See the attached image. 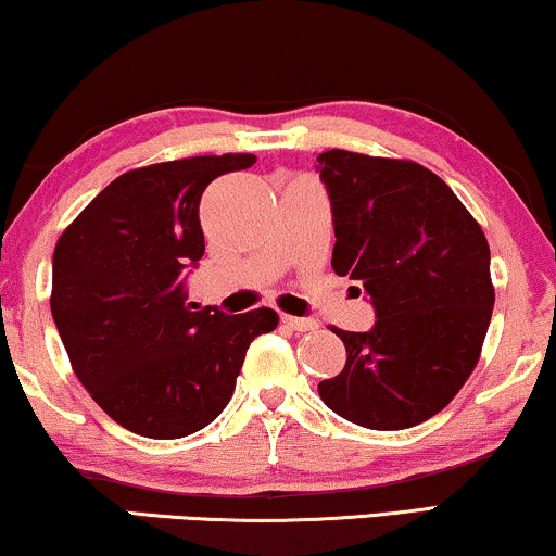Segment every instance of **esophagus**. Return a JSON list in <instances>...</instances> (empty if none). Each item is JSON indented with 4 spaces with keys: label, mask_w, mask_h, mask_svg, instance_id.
<instances>
[{
    "label": "esophagus",
    "mask_w": 556,
    "mask_h": 556,
    "mask_svg": "<svg viewBox=\"0 0 556 556\" xmlns=\"http://www.w3.org/2000/svg\"><path fill=\"white\" fill-rule=\"evenodd\" d=\"M280 321H283L288 329L291 331H316L318 329V321L314 318H299V316H280Z\"/></svg>",
    "instance_id": "34e87169"
}]
</instances>
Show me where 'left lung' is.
<instances>
[{"instance_id": "1", "label": "left lung", "mask_w": 556, "mask_h": 556, "mask_svg": "<svg viewBox=\"0 0 556 556\" xmlns=\"http://www.w3.org/2000/svg\"><path fill=\"white\" fill-rule=\"evenodd\" d=\"M316 172L337 235L331 268L362 283L377 318L369 331L333 329L346 364L318 394L362 428H413L458 394L481 356L493 311L489 242L420 164L331 149Z\"/></svg>"}]
</instances>
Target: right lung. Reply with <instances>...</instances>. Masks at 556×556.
<instances>
[{
	"mask_svg": "<svg viewBox=\"0 0 556 556\" xmlns=\"http://www.w3.org/2000/svg\"><path fill=\"white\" fill-rule=\"evenodd\" d=\"M253 164V154H223L126 172L60 235L58 333L90 397L136 435L207 428L232 397L250 341L278 326L270 308L230 316L187 303V268L204 255V189Z\"/></svg>",
	"mask_w": 556,
	"mask_h": 556,
	"instance_id": "obj_1",
	"label": "right lung"
}]
</instances>
